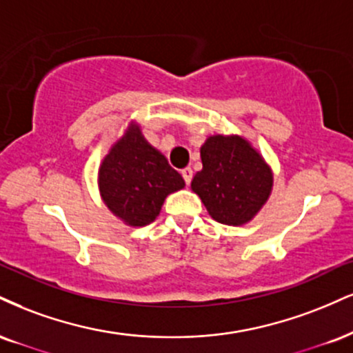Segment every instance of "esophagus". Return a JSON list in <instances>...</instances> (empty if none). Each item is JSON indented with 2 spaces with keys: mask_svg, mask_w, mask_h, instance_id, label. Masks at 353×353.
<instances>
[{
  "mask_svg": "<svg viewBox=\"0 0 353 353\" xmlns=\"http://www.w3.org/2000/svg\"><path fill=\"white\" fill-rule=\"evenodd\" d=\"M181 174H182V179H184L185 184L190 185V181H192V176H194L192 169H190V168H185V169H182Z\"/></svg>",
  "mask_w": 353,
  "mask_h": 353,
  "instance_id": "esophagus-1",
  "label": "esophagus"
}]
</instances>
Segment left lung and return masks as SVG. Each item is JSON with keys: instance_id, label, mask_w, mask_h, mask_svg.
<instances>
[{"instance_id": "left-lung-1", "label": "left lung", "mask_w": 353, "mask_h": 353, "mask_svg": "<svg viewBox=\"0 0 353 353\" xmlns=\"http://www.w3.org/2000/svg\"><path fill=\"white\" fill-rule=\"evenodd\" d=\"M202 171L190 188L219 223H248L268 201L273 172L241 136L214 134L201 148Z\"/></svg>"}]
</instances>
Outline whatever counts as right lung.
Returning <instances> with one entry per match:
<instances>
[{
  "mask_svg": "<svg viewBox=\"0 0 353 353\" xmlns=\"http://www.w3.org/2000/svg\"><path fill=\"white\" fill-rule=\"evenodd\" d=\"M99 185L101 199L118 219L130 227H144L158 217L164 199L185 182L131 123L105 156Z\"/></svg>",
  "mask_w": 353,
  "mask_h": 353,
  "instance_id": "right-lung-1",
  "label": "right lung"
}]
</instances>
